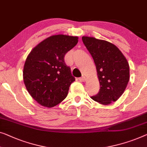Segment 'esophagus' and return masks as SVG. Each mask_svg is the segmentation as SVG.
Returning a JSON list of instances; mask_svg holds the SVG:
<instances>
[{"instance_id":"34e87169","label":"esophagus","mask_w":147,"mask_h":147,"mask_svg":"<svg viewBox=\"0 0 147 147\" xmlns=\"http://www.w3.org/2000/svg\"><path fill=\"white\" fill-rule=\"evenodd\" d=\"M79 80L81 81V82H86V77H84V76H82V77L79 78Z\"/></svg>"}]
</instances>
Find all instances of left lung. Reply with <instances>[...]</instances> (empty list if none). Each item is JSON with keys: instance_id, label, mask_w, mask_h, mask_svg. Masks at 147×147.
I'll use <instances>...</instances> for the list:
<instances>
[{"instance_id": "left-lung-1", "label": "left lung", "mask_w": 147, "mask_h": 147, "mask_svg": "<svg viewBox=\"0 0 147 147\" xmlns=\"http://www.w3.org/2000/svg\"><path fill=\"white\" fill-rule=\"evenodd\" d=\"M82 41L96 66L100 89L91 97L102 105H109L122 95L129 81V65L119 48L110 42L83 36Z\"/></svg>"}]
</instances>
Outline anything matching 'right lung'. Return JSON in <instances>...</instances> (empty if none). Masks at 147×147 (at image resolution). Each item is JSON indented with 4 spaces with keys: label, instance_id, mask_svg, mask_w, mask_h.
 Wrapping results in <instances>:
<instances>
[{
    "label": "right lung",
    "instance_id": "1",
    "mask_svg": "<svg viewBox=\"0 0 147 147\" xmlns=\"http://www.w3.org/2000/svg\"><path fill=\"white\" fill-rule=\"evenodd\" d=\"M78 42L77 36L54 35L38 44L28 56L24 83L32 97L44 107H54L67 97L76 79L64 57Z\"/></svg>",
    "mask_w": 147,
    "mask_h": 147
}]
</instances>
